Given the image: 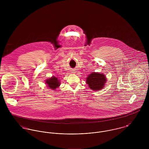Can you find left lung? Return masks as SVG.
Segmentation results:
<instances>
[{
  "label": "left lung",
  "mask_w": 149,
  "mask_h": 149,
  "mask_svg": "<svg viewBox=\"0 0 149 149\" xmlns=\"http://www.w3.org/2000/svg\"><path fill=\"white\" fill-rule=\"evenodd\" d=\"M107 80V79L105 74L93 72L86 78V83L91 89L97 91L104 88Z\"/></svg>",
  "instance_id": "8db88e82"
}]
</instances>
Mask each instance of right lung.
<instances>
[{
    "mask_svg": "<svg viewBox=\"0 0 149 149\" xmlns=\"http://www.w3.org/2000/svg\"><path fill=\"white\" fill-rule=\"evenodd\" d=\"M45 84L47 86L49 89H53V91H56V88H57L60 85V80L58 77L55 76H52L49 79H47L45 80Z\"/></svg>",
    "mask_w": 149,
    "mask_h": 149,
    "instance_id": "right-lung-1",
    "label": "right lung"
}]
</instances>
